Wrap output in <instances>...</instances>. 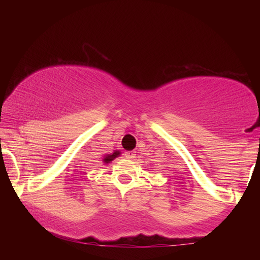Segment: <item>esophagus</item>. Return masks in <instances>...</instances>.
I'll return each mask as SVG.
<instances>
[{
    "instance_id": "obj_1",
    "label": "esophagus",
    "mask_w": 260,
    "mask_h": 260,
    "mask_svg": "<svg viewBox=\"0 0 260 260\" xmlns=\"http://www.w3.org/2000/svg\"><path fill=\"white\" fill-rule=\"evenodd\" d=\"M125 156L126 158H128V159H133V158H135V153L133 151H126Z\"/></svg>"
}]
</instances>
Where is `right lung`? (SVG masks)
<instances>
[{
  "mask_svg": "<svg viewBox=\"0 0 260 260\" xmlns=\"http://www.w3.org/2000/svg\"><path fill=\"white\" fill-rule=\"evenodd\" d=\"M119 151H114L113 153H111V155H108V156H105V158H104V160L103 161H105V162H110L111 160H113L114 158L116 157H118L119 156Z\"/></svg>",
  "mask_w": 260,
  "mask_h": 260,
  "instance_id": "obj_1",
  "label": "right lung"
}]
</instances>
